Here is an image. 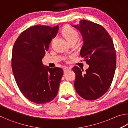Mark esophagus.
I'll return each instance as SVG.
<instances>
[{"instance_id":"34e87169","label":"esophagus","mask_w":128,"mask_h":128,"mask_svg":"<svg viewBox=\"0 0 128 128\" xmlns=\"http://www.w3.org/2000/svg\"><path fill=\"white\" fill-rule=\"evenodd\" d=\"M63 69H64V73H66V72H67V71L69 70V68H68V67H64V68H63Z\"/></svg>"}]
</instances>
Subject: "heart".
Masks as SVG:
<instances>
[{
	"label": "heart",
	"instance_id": "heart-1",
	"mask_svg": "<svg viewBox=\"0 0 128 128\" xmlns=\"http://www.w3.org/2000/svg\"><path fill=\"white\" fill-rule=\"evenodd\" d=\"M62 34L68 42L77 40L79 38V33L77 30L69 26L64 28L62 31Z\"/></svg>",
	"mask_w": 128,
	"mask_h": 128
}]
</instances>
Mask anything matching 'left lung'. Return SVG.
Masks as SVG:
<instances>
[{"mask_svg":"<svg viewBox=\"0 0 128 128\" xmlns=\"http://www.w3.org/2000/svg\"><path fill=\"white\" fill-rule=\"evenodd\" d=\"M82 34L84 44L80 51L88 68L74 66V88L82 98L94 100L107 92L113 80L116 66V54L113 40L102 26L82 20L73 25Z\"/></svg>","mask_w":128,"mask_h":128,"instance_id":"8db88e82","label":"left lung"}]
</instances>
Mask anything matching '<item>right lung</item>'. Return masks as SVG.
I'll list each match as a JSON object with an SVG mask.
<instances>
[{
	"mask_svg": "<svg viewBox=\"0 0 128 128\" xmlns=\"http://www.w3.org/2000/svg\"><path fill=\"white\" fill-rule=\"evenodd\" d=\"M58 30V25L33 26L20 34L13 47L11 65L17 86L26 98L39 104L55 98L63 75L62 68H50L42 63Z\"/></svg>",
	"mask_w": 128,
	"mask_h": 128,
	"instance_id": "obj_1",
	"label": "right lung"
}]
</instances>
